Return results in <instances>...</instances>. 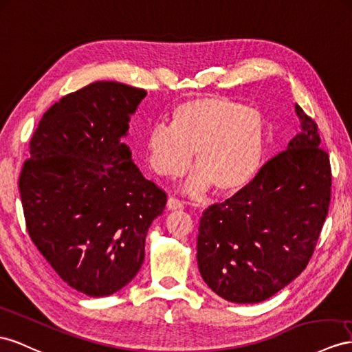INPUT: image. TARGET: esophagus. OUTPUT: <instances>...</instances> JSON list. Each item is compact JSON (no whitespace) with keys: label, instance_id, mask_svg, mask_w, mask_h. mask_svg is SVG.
Instances as JSON below:
<instances>
[{"label":"esophagus","instance_id":"esophagus-1","mask_svg":"<svg viewBox=\"0 0 352 352\" xmlns=\"http://www.w3.org/2000/svg\"><path fill=\"white\" fill-rule=\"evenodd\" d=\"M166 206L169 211H178V210H183V204L179 202L177 197H169L168 202H166Z\"/></svg>","mask_w":352,"mask_h":352}]
</instances>
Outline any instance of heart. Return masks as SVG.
I'll return each instance as SVG.
<instances>
[{
	"label": "heart",
	"instance_id": "1",
	"mask_svg": "<svg viewBox=\"0 0 352 352\" xmlns=\"http://www.w3.org/2000/svg\"><path fill=\"white\" fill-rule=\"evenodd\" d=\"M148 164L162 177L184 174L193 155L196 174L187 192L233 195L247 187L263 164L266 122L263 114L228 96H197L179 102L170 126L147 132Z\"/></svg>",
	"mask_w": 352,
	"mask_h": 352
}]
</instances>
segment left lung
I'll use <instances>...</instances> for the list:
<instances>
[{
	"mask_svg": "<svg viewBox=\"0 0 352 352\" xmlns=\"http://www.w3.org/2000/svg\"><path fill=\"white\" fill-rule=\"evenodd\" d=\"M302 131L247 187L202 212L197 266L214 293L233 303L269 299L314 254L331 196V168L317 123L296 104Z\"/></svg>",
	"mask_w": 352,
	"mask_h": 352,
	"instance_id": "1",
	"label": "left lung"
}]
</instances>
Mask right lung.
<instances>
[{"label": "right lung", "mask_w": 352, "mask_h": 352, "mask_svg": "<svg viewBox=\"0 0 352 352\" xmlns=\"http://www.w3.org/2000/svg\"><path fill=\"white\" fill-rule=\"evenodd\" d=\"M147 95L95 82L44 113L19 177L26 230L43 257L74 290L110 296L144 262L151 221L166 193L144 178L122 138Z\"/></svg>", "instance_id": "add662e5"}]
</instances>
